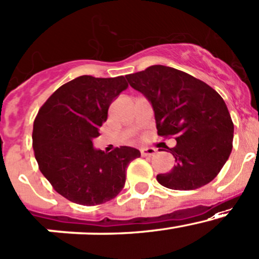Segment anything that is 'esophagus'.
Masks as SVG:
<instances>
[{"label": "esophagus", "instance_id": "obj_1", "mask_svg": "<svg viewBox=\"0 0 259 259\" xmlns=\"http://www.w3.org/2000/svg\"><path fill=\"white\" fill-rule=\"evenodd\" d=\"M141 155L145 156H153L156 153V149H153V147H143V149L140 150Z\"/></svg>", "mask_w": 259, "mask_h": 259}]
</instances>
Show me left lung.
<instances>
[{
  "instance_id": "8db88e82",
  "label": "left lung",
  "mask_w": 259,
  "mask_h": 259,
  "mask_svg": "<svg viewBox=\"0 0 259 259\" xmlns=\"http://www.w3.org/2000/svg\"><path fill=\"white\" fill-rule=\"evenodd\" d=\"M146 97L160 136H175V167L157 175L169 189L193 190L214 180L229 160L234 123L225 102L205 82L173 67L153 65L125 76Z\"/></svg>"
}]
</instances>
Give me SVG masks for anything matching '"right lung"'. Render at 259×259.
Listing matches in <instances>:
<instances>
[{"label":"right lung","instance_id":"obj_1","mask_svg":"<svg viewBox=\"0 0 259 259\" xmlns=\"http://www.w3.org/2000/svg\"><path fill=\"white\" fill-rule=\"evenodd\" d=\"M126 88L124 76H79L58 88L39 109L33 125L35 160L54 189L72 203L112 200L124 188L127 164L140 157L130 146L112 152L93 146L110 103Z\"/></svg>","mask_w":259,"mask_h":259}]
</instances>
